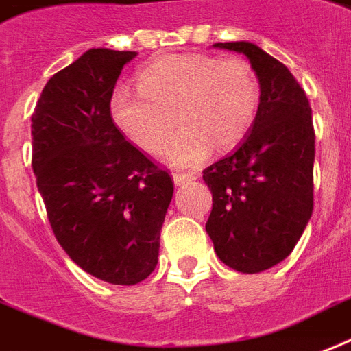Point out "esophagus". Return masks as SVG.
<instances>
[{"mask_svg": "<svg viewBox=\"0 0 351 351\" xmlns=\"http://www.w3.org/2000/svg\"><path fill=\"white\" fill-rule=\"evenodd\" d=\"M195 178H197V176L187 175V173H173V182H175V186H184V184L195 180Z\"/></svg>", "mask_w": 351, "mask_h": 351, "instance_id": "34e87169", "label": "esophagus"}]
</instances>
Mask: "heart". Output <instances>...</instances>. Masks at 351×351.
<instances>
[{"mask_svg": "<svg viewBox=\"0 0 351 351\" xmlns=\"http://www.w3.org/2000/svg\"><path fill=\"white\" fill-rule=\"evenodd\" d=\"M259 99L258 75L247 60L187 53L141 69L138 90L116 88L110 116L123 136L145 152L156 151L176 121L182 128L162 156L176 167H195L213 147L230 149L247 138Z\"/></svg>", "mask_w": 351, "mask_h": 351, "instance_id": "obj_1", "label": "heart"}]
</instances>
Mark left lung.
<instances>
[{
  "label": "left lung",
  "mask_w": 351,
  "mask_h": 351,
  "mask_svg": "<svg viewBox=\"0 0 351 351\" xmlns=\"http://www.w3.org/2000/svg\"><path fill=\"white\" fill-rule=\"evenodd\" d=\"M213 47L248 58L261 99L247 138L204 169L213 199L206 232L224 265L256 274L287 258L311 219V106L293 73L256 44L221 42Z\"/></svg>",
  "instance_id": "obj_1"
}]
</instances>
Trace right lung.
I'll return each mask as SVG.
<instances>
[{
  "instance_id": "right-lung-1",
  "label": "right lung",
  "mask_w": 351,
  "mask_h": 351,
  "mask_svg": "<svg viewBox=\"0 0 351 351\" xmlns=\"http://www.w3.org/2000/svg\"><path fill=\"white\" fill-rule=\"evenodd\" d=\"M136 51L88 49L47 80L31 117L33 171L53 234L84 272L136 285L158 263L173 180L125 140L110 99Z\"/></svg>"
}]
</instances>
